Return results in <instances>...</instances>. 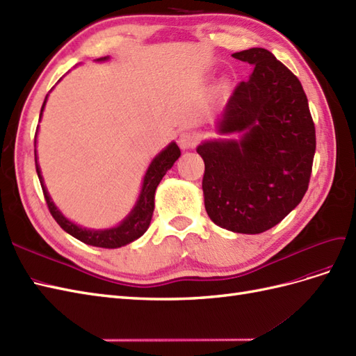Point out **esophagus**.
I'll return each instance as SVG.
<instances>
[{"label":"esophagus","instance_id":"esophagus-1","mask_svg":"<svg viewBox=\"0 0 356 356\" xmlns=\"http://www.w3.org/2000/svg\"><path fill=\"white\" fill-rule=\"evenodd\" d=\"M197 144V136L193 132H181L179 136V145L181 149H191Z\"/></svg>","mask_w":356,"mask_h":356}]
</instances>
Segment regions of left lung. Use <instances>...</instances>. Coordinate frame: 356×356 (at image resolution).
<instances>
[{
	"label": "left lung",
	"instance_id": "obj_1",
	"mask_svg": "<svg viewBox=\"0 0 356 356\" xmlns=\"http://www.w3.org/2000/svg\"><path fill=\"white\" fill-rule=\"evenodd\" d=\"M254 66L234 88L218 131L239 141H207L203 193L209 218L234 233L257 234L281 222L304 198L316 152V129L296 75L263 48L234 52Z\"/></svg>",
	"mask_w": 356,
	"mask_h": 356
}]
</instances>
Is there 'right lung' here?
Wrapping results in <instances>:
<instances>
[{
    "instance_id": "add662e5",
    "label": "right lung",
    "mask_w": 356,
    "mask_h": 356,
    "mask_svg": "<svg viewBox=\"0 0 356 356\" xmlns=\"http://www.w3.org/2000/svg\"><path fill=\"white\" fill-rule=\"evenodd\" d=\"M100 60H106V57ZM44 104H47V99H44V102L42 105V111L44 108ZM179 156H180L179 145L176 143H171L165 150H162L158 156L153 159L147 172H145L144 176V184L140 194V200L136 202L134 211L120 225H117L114 229H109V230L81 229V227L66 220V218L63 216L61 212L56 207V204L51 202V197L48 194L47 188H44L42 176H40L38 158L34 159H35V171H38L43 195H44V200H47V206L49 209L52 218L57 221V224L61 227V229L87 245H93V247H99V248H118V247H123V245L134 242L135 239H138L140 236H143L145 230L149 229L153 209H154V191H156L159 181L162 180L163 176H165V172L172 167V163L179 159Z\"/></svg>"
}]
</instances>
